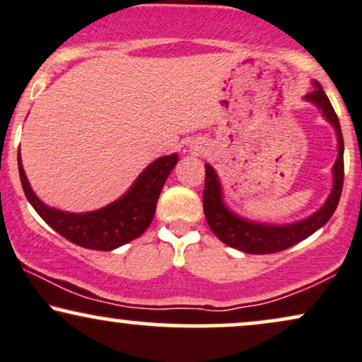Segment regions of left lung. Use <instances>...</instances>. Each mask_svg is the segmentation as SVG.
Instances as JSON below:
<instances>
[{"mask_svg":"<svg viewBox=\"0 0 362 362\" xmlns=\"http://www.w3.org/2000/svg\"><path fill=\"white\" fill-rule=\"evenodd\" d=\"M315 89L305 95V101L315 104L322 111L325 119L334 126L337 134L339 153L334 163V185L327 200L319 211L313 212L307 219L291 224H263L252 223L243 219L230 212L223 200V187L217 178L216 170L211 165H206V185H204V214H206L209 228L221 241L239 251L250 252V255H269L288 250L290 246L297 245L308 236H312L317 229L327 224L337 209L341 199L344 184V139L339 117L335 115L332 104L325 95L324 89L317 81H313Z\"/></svg>","mask_w":362,"mask_h":362,"instance_id":"1","label":"left lung"}]
</instances>
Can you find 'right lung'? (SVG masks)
<instances>
[{"label": "right lung", "mask_w": 362, "mask_h": 362, "mask_svg": "<svg viewBox=\"0 0 362 362\" xmlns=\"http://www.w3.org/2000/svg\"><path fill=\"white\" fill-rule=\"evenodd\" d=\"M177 162V153L160 156L143 170L141 175L134 180L123 197L98 211L81 212V214L45 206L30 187L20 156L18 172L28 202L52 229L77 246L87 250L111 251L145 233L153 221L156 202L165 180Z\"/></svg>", "instance_id": "1"}]
</instances>
